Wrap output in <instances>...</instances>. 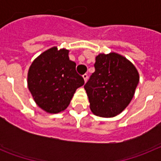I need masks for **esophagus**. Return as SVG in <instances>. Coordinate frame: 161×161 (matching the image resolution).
I'll return each mask as SVG.
<instances>
[{
  "label": "esophagus",
  "mask_w": 161,
  "mask_h": 161,
  "mask_svg": "<svg viewBox=\"0 0 161 161\" xmlns=\"http://www.w3.org/2000/svg\"><path fill=\"white\" fill-rule=\"evenodd\" d=\"M83 79H84V82H85V83H86V81H87V79H88V74H87V73H85V74H83Z\"/></svg>",
  "instance_id": "obj_1"
}]
</instances>
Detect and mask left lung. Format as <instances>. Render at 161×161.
Segmentation results:
<instances>
[{"mask_svg": "<svg viewBox=\"0 0 161 161\" xmlns=\"http://www.w3.org/2000/svg\"><path fill=\"white\" fill-rule=\"evenodd\" d=\"M94 73L84 85L91 111L101 117H114L129 105L140 77L135 67L119 54L96 57Z\"/></svg>", "mask_w": 161, "mask_h": 161, "instance_id": "1", "label": "left lung"}]
</instances>
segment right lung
Listing matches in <instances>:
<instances>
[{
	"mask_svg": "<svg viewBox=\"0 0 161 161\" xmlns=\"http://www.w3.org/2000/svg\"><path fill=\"white\" fill-rule=\"evenodd\" d=\"M28 88L39 107L51 114L67 108L76 89L84 84L69 60L68 50L52 47L31 63L27 77Z\"/></svg>",
	"mask_w": 161,
	"mask_h": 161,
	"instance_id": "right-lung-1",
	"label": "right lung"
}]
</instances>
